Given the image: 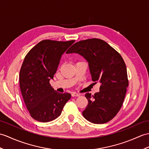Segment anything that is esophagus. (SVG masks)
I'll return each mask as SVG.
<instances>
[{
  "label": "esophagus",
  "mask_w": 149,
  "mask_h": 149,
  "mask_svg": "<svg viewBox=\"0 0 149 149\" xmlns=\"http://www.w3.org/2000/svg\"><path fill=\"white\" fill-rule=\"evenodd\" d=\"M72 97H74V96H79V94H78V93L75 92H74L72 93Z\"/></svg>",
  "instance_id": "34e87169"
}]
</instances>
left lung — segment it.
<instances>
[{
    "mask_svg": "<svg viewBox=\"0 0 149 149\" xmlns=\"http://www.w3.org/2000/svg\"><path fill=\"white\" fill-rule=\"evenodd\" d=\"M73 53L88 61L92 81L101 84L98 93L85 95L88 104L82 112L83 116L94 124L110 121L121 108L128 86L122 56L104 40L95 38L75 43L67 53Z\"/></svg>",
    "mask_w": 149,
    "mask_h": 149,
    "instance_id": "1",
    "label": "left lung"
}]
</instances>
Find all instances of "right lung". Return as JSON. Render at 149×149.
Returning a JSON list of instances; mask_svg holds the SVG:
<instances>
[{"mask_svg":"<svg viewBox=\"0 0 149 149\" xmlns=\"http://www.w3.org/2000/svg\"><path fill=\"white\" fill-rule=\"evenodd\" d=\"M75 42L43 40L36 44L24 59L19 72V87L31 117L47 123L60 116L70 93H59L51 87L61 57Z\"/></svg>","mask_w":149,"mask_h":149,"instance_id":"right-lung-1","label":"right lung"}]
</instances>
